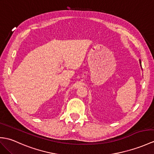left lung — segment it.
Returning a JSON list of instances; mask_svg holds the SVG:
<instances>
[{
    "label": "left lung",
    "mask_w": 154,
    "mask_h": 154,
    "mask_svg": "<svg viewBox=\"0 0 154 154\" xmlns=\"http://www.w3.org/2000/svg\"><path fill=\"white\" fill-rule=\"evenodd\" d=\"M140 66H142V65H141V61H140Z\"/></svg>",
    "instance_id": "1"
}]
</instances>
